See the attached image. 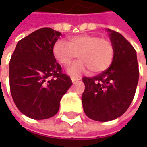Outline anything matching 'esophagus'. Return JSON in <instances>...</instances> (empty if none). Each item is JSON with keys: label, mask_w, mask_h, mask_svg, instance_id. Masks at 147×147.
I'll return each instance as SVG.
<instances>
[{"label": "esophagus", "mask_w": 147, "mask_h": 147, "mask_svg": "<svg viewBox=\"0 0 147 147\" xmlns=\"http://www.w3.org/2000/svg\"><path fill=\"white\" fill-rule=\"evenodd\" d=\"M82 78L81 77H71V80H72V82H74L78 81V80H80Z\"/></svg>", "instance_id": "1"}]
</instances>
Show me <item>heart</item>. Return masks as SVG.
Instances as JSON below:
<instances>
[{"instance_id": "1", "label": "heart", "mask_w": 147, "mask_h": 147, "mask_svg": "<svg viewBox=\"0 0 147 147\" xmlns=\"http://www.w3.org/2000/svg\"><path fill=\"white\" fill-rule=\"evenodd\" d=\"M79 55L78 63L69 69V74L77 75L89 69L93 74L105 71L115 56V47L109 38L93 34L71 37L68 42L59 40L55 43L53 55L64 68H68Z\"/></svg>"}]
</instances>
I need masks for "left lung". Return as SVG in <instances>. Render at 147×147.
<instances>
[{
  "label": "left lung",
  "instance_id": "8db88e82",
  "mask_svg": "<svg viewBox=\"0 0 147 147\" xmlns=\"http://www.w3.org/2000/svg\"><path fill=\"white\" fill-rule=\"evenodd\" d=\"M108 32L115 47L112 64L96 76L82 78L84 112L90 119L100 122L115 119L126 112L133 101L139 78L134 47L120 33L110 29Z\"/></svg>",
  "mask_w": 147,
  "mask_h": 147
}]
</instances>
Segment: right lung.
I'll return each instance as SVG.
<instances>
[{
    "mask_svg": "<svg viewBox=\"0 0 147 147\" xmlns=\"http://www.w3.org/2000/svg\"><path fill=\"white\" fill-rule=\"evenodd\" d=\"M61 33L42 28L18 42L9 61V88L17 108L33 119L57 114L59 102L72 85L53 55Z\"/></svg>",
    "mask_w": 147,
    "mask_h": 147,
    "instance_id": "1",
    "label": "right lung"
}]
</instances>
